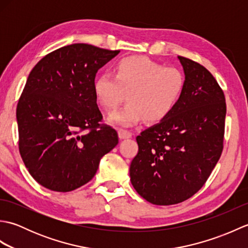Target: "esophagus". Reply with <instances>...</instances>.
Here are the masks:
<instances>
[{
  "instance_id": "obj_1",
  "label": "esophagus",
  "mask_w": 248,
  "mask_h": 248,
  "mask_svg": "<svg viewBox=\"0 0 248 248\" xmlns=\"http://www.w3.org/2000/svg\"><path fill=\"white\" fill-rule=\"evenodd\" d=\"M118 135H119L120 140H127V139H130L131 136H132V133H131L130 131H128V130L119 129L118 130Z\"/></svg>"
}]
</instances>
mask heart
I'll use <instances>...</instances> for the list:
<instances>
[{"mask_svg": "<svg viewBox=\"0 0 248 248\" xmlns=\"http://www.w3.org/2000/svg\"><path fill=\"white\" fill-rule=\"evenodd\" d=\"M114 75L102 73L93 81V93L107 112L118 108L127 96L128 103L112 114L113 124L133 125L145 118L148 123L165 119L186 87L183 73L175 67H164L144 56H128L114 67Z\"/></svg>", "mask_w": 248, "mask_h": 248, "instance_id": "obj_1", "label": "heart"}]
</instances>
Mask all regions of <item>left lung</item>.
I'll list each match as a JSON object with an SVG mask.
<instances>
[{"instance_id":"obj_1","label":"left lung","mask_w":248,"mask_h":248,"mask_svg":"<svg viewBox=\"0 0 248 248\" xmlns=\"http://www.w3.org/2000/svg\"><path fill=\"white\" fill-rule=\"evenodd\" d=\"M186 87L165 119L136 138L139 152L130 165L131 183L154 204L182 202L202 187L222 155L226 102L211 72L178 56Z\"/></svg>"}]
</instances>
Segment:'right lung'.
Segmentation results:
<instances>
[{
	"instance_id": "right-lung-1",
	"label": "right lung",
	"mask_w": 248,
	"mask_h": 248,
	"mask_svg": "<svg viewBox=\"0 0 248 248\" xmlns=\"http://www.w3.org/2000/svg\"><path fill=\"white\" fill-rule=\"evenodd\" d=\"M119 53L73 44L43 57L31 69L17 105L19 151L31 176L55 192L91 181L118 134L100 124L93 93L97 71Z\"/></svg>"
}]
</instances>
